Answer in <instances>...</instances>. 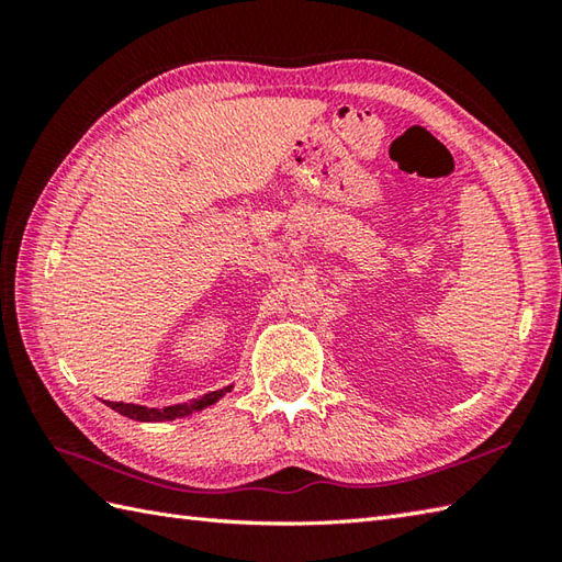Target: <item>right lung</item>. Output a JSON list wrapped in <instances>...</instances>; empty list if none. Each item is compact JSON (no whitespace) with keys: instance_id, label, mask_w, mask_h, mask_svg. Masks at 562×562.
<instances>
[{"instance_id":"right-lung-1","label":"right lung","mask_w":562,"mask_h":562,"mask_svg":"<svg viewBox=\"0 0 562 562\" xmlns=\"http://www.w3.org/2000/svg\"><path fill=\"white\" fill-rule=\"evenodd\" d=\"M232 391V386L220 389V391H212L205 393V396L193 398L188 403H178V405H166V408H147V405H135V403H113V401H105L109 408H113L115 413H121L130 420H137V423H166V420H178V417H188L198 411H205L207 405H214L220 398H224L226 393Z\"/></svg>"}]
</instances>
